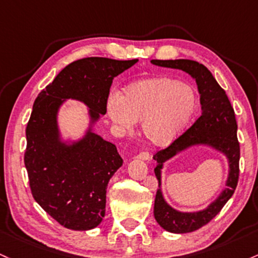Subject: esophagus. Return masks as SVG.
<instances>
[{"label": "esophagus", "mask_w": 258, "mask_h": 258, "mask_svg": "<svg viewBox=\"0 0 258 258\" xmlns=\"http://www.w3.org/2000/svg\"><path fill=\"white\" fill-rule=\"evenodd\" d=\"M137 159L141 160H149L151 159V154L148 152H141L140 154L137 155Z\"/></svg>", "instance_id": "34e87169"}]
</instances>
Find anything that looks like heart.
Here are the masks:
<instances>
[{"mask_svg":"<svg viewBox=\"0 0 258 258\" xmlns=\"http://www.w3.org/2000/svg\"><path fill=\"white\" fill-rule=\"evenodd\" d=\"M197 107L194 88L171 77L158 76L130 84L123 95H110L106 111L120 128H134L142 121L144 137L152 144L164 147L182 134Z\"/></svg>","mask_w":258,"mask_h":258,"instance_id":"obj_1","label":"heart"}]
</instances>
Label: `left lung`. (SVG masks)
<instances>
[{
  "label": "left lung",
  "instance_id": "1",
  "mask_svg": "<svg viewBox=\"0 0 258 258\" xmlns=\"http://www.w3.org/2000/svg\"><path fill=\"white\" fill-rule=\"evenodd\" d=\"M151 62L160 67L185 71L196 79L198 92L201 94L202 114L200 117L170 146L160 149L153 155V159L157 160L154 172L159 183L154 201L155 220L161 228L170 233H191L208 224L222 211L225 203L234 195L237 186L240 174V143L236 136V118L225 90L218 84L211 71L202 63L192 60H152ZM195 144H208L217 150L224 152L229 160L231 169L227 187L208 209L195 214H183L175 211L163 200L160 191L161 168L166 160Z\"/></svg>",
  "mask_w": 258,
  "mask_h": 258
}]
</instances>
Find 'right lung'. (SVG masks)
Masks as SVG:
<instances>
[{
	"label": "right lung",
	"instance_id": "right-lung-1",
	"mask_svg": "<svg viewBox=\"0 0 258 258\" xmlns=\"http://www.w3.org/2000/svg\"><path fill=\"white\" fill-rule=\"evenodd\" d=\"M137 61L81 58L64 67L34 101L25 130L29 186L34 200L64 228L84 231L100 224L107 183L123 160L115 144L92 128L78 142H61L58 107L64 99L83 101L94 123L105 115L112 79Z\"/></svg>",
	"mask_w": 258,
	"mask_h": 258
}]
</instances>
